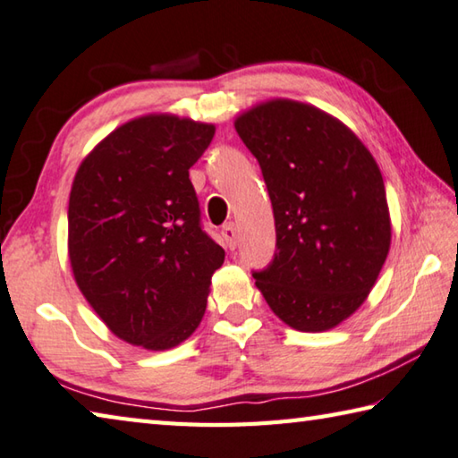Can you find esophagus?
<instances>
[{"instance_id":"34e87169","label":"esophagus","mask_w":458,"mask_h":458,"mask_svg":"<svg viewBox=\"0 0 458 458\" xmlns=\"http://www.w3.org/2000/svg\"><path fill=\"white\" fill-rule=\"evenodd\" d=\"M222 236H224V240H226V246L230 248V250H234L236 244H238V240H236V226H234V222H230V224H226V226L222 228Z\"/></svg>"}]
</instances>
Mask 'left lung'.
<instances>
[{
	"instance_id": "1",
	"label": "left lung",
	"mask_w": 458,
	"mask_h": 458,
	"mask_svg": "<svg viewBox=\"0 0 458 458\" xmlns=\"http://www.w3.org/2000/svg\"><path fill=\"white\" fill-rule=\"evenodd\" d=\"M260 164L276 252L256 286L274 314L302 332L348 318L369 296L390 248L382 174L343 122L309 104L272 99L236 120Z\"/></svg>"
}]
</instances>
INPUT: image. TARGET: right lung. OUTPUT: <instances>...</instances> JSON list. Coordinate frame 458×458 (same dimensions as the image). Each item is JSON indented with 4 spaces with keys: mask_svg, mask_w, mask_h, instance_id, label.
Masks as SVG:
<instances>
[{
    "mask_svg": "<svg viewBox=\"0 0 458 458\" xmlns=\"http://www.w3.org/2000/svg\"><path fill=\"white\" fill-rule=\"evenodd\" d=\"M212 138V123L144 115L102 140L73 180V276L107 328L148 351L192 335L224 262L188 172Z\"/></svg>",
    "mask_w": 458,
    "mask_h": 458,
    "instance_id": "obj_1",
    "label": "right lung"
}]
</instances>
